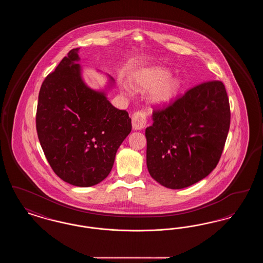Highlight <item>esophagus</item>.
Here are the masks:
<instances>
[{
	"mask_svg": "<svg viewBox=\"0 0 263 263\" xmlns=\"http://www.w3.org/2000/svg\"><path fill=\"white\" fill-rule=\"evenodd\" d=\"M147 125V114L145 111H136L132 115V126L134 130H142Z\"/></svg>",
	"mask_w": 263,
	"mask_h": 263,
	"instance_id": "1",
	"label": "esophagus"
}]
</instances>
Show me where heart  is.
Instances as JSON below:
<instances>
[{
    "label": "heart",
    "mask_w": 263,
    "mask_h": 263,
    "mask_svg": "<svg viewBox=\"0 0 263 263\" xmlns=\"http://www.w3.org/2000/svg\"><path fill=\"white\" fill-rule=\"evenodd\" d=\"M171 72L163 67H152L139 72L134 78V87L147 92L154 88L151 93V100L158 105H165L175 99L178 93L181 83L177 78H170ZM127 92H130L128 86H124Z\"/></svg>",
    "instance_id": "b5f03b06"
}]
</instances>
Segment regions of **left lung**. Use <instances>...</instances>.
I'll return each instance as SVG.
<instances>
[{
    "instance_id": "obj_1",
    "label": "left lung",
    "mask_w": 263,
    "mask_h": 263,
    "mask_svg": "<svg viewBox=\"0 0 263 263\" xmlns=\"http://www.w3.org/2000/svg\"><path fill=\"white\" fill-rule=\"evenodd\" d=\"M147 127V166L164 187H188L219 163L231 122L225 86L205 82L163 109L153 112Z\"/></svg>"
}]
</instances>
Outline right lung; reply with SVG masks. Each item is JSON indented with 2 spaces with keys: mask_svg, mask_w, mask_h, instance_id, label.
Segmentation results:
<instances>
[{
  "mask_svg": "<svg viewBox=\"0 0 263 263\" xmlns=\"http://www.w3.org/2000/svg\"><path fill=\"white\" fill-rule=\"evenodd\" d=\"M79 49L70 51L43 81L36 130L54 173L72 185L88 187L109 175L132 124L128 112L115 108L104 90L85 84ZM113 84L109 77L108 88Z\"/></svg>",
  "mask_w": 263,
  "mask_h": 263,
  "instance_id": "add662e5",
  "label": "right lung"
}]
</instances>
